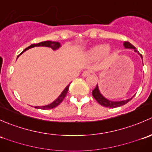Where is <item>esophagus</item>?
Returning a JSON list of instances; mask_svg holds the SVG:
<instances>
[{
	"mask_svg": "<svg viewBox=\"0 0 152 152\" xmlns=\"http://www.w3.org/2000/svg\"><path fill=\"white\" fill-rule=\"evenodd\" d=\"M90 73H91V71H90V70H85V71L82 73V76H84V77H87V76H90Z\"/></svg>",
	"mask_w": 152,
	"mask_h": 152,
	"instance_id": "1",
	"label": "esophagus"
}]
</instances>
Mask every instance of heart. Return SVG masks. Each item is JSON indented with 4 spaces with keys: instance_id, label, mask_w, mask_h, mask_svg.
<instances>
[{
    "instance_id": "heart-1",
    "label": "heart",
    "mask_w": 152,
    "mask_h": 152,
    "mask_svg": "<svg viewBox=\"0 0 152 152\" xmlns=\"http://www.w3.org/2000/svg\"><path fill=\"white\" fill-rule=\"evenodd\" d=\"M112 48L109 45H93L87 51V56L91 59H98L100 56L107 57L111 54Z\"/></svg>"
}]
</instances>
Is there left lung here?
<instances>
[{"label": "left lung", "mask_w": 152, "mask_h": 152, "mask_svg": "<svg viewBox=\"0 0 152 152\" xmlns=\"http://www.w3.org/2000/svg\"><path fill=\"white\" fill-rule=\"evenodd\" d=\"M124 46L125 48H126V49L127 48L134 49V52H136V53H137L138 54H140V53H139V52L136 50L135 47H134L133 45H132L130 42H124ZM140 57H141V59H142V55L140 54ZM93 93V97H94V99H96V100L97 101V102H99L101 105L104 106V107H110V108H115V107H121V106H123L124 104H126L128 103V102H129V101L131 100L133 97H134V96H133V97H132L131 99H126V100H123V101H117V102L109 100V99H106L104 96L101 93L100 90H99V85H98V84H97V85H96V88L93 90V93Z\"/></svg>", "instance_id": "1"}]
</instances>
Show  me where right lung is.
<instances>
[{
    "label": "right lung",
    "mask_w": 152,
    "mask_h": 152,
    "mask_svg": "<svg viewBox=\"0 0 152 152\" xmlns=\"http://www.w3.org/2000/svg\"><path fill=\"white\" fill-rule=\"evenodd\" d=\"M39 46L48 47V48H50L53 49V50H58V49H59V48L61 47V44L59 43V42H54V41H49V40L44 41V42H39V43L32 44V45H31L30 46H28V48H26L24 49V50H23L22 53H21L20 54L18 55V58L19 57V56H20V55L22 54V53H23V52H25L26 50H28V49L31 48L39 47ZM70 83L69 84V85H67L65 89H64V90L62 92V93H61V94L59 95V97H58L57 99H56V100L53 101V102H52V103L49 104L45 105V106H41V107H38V106H37V107H35V108H37V109H42V110H50V109H53V108H54V107H57V106L59 105V104H60L61 102H62V100H63V99H65V96H66L67 91H68L69 86H70Z\"/></svg>",
    "instance_id": "1"
}]
</instances>
